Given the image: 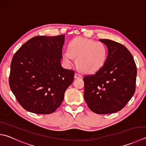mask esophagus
Masks as SVG:
<instances>
[{"mask_svg": "<svg viewBox=\"0 0 146 146\" xmlns=\"http://www.w3.org/2000/svg\"><path fill=\"white\" fill-rule=\"evenodd\" d=\"M74 77H75V78H82V76L81 75H80V74L76 73L75 74V76Z\"/></svg>", "mask_w": 146, "mask_h": 146, "instance_id": "34e87169", "label": "esophagus"}]
</instances>
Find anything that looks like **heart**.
Here are the masks:
<instances>
[{
  "label": "heart",
  "instance_id": "b5f03b06",
  "mask_svg": "<svg viewBox=\"0 0 146 146\" xmlns=\"http://www.w3.org/2000/svg\"><path fill=\"white\" fill-rule=\"evenodd\" d=\"M108 57V48L101 42L84 37L73 39L68 50L62 51L61 58L66 67L71 68L75 62L79 69L86 73H94L104 66Z\"/></svg>",
  "mask_w": 146,
  "mask_h": 146
}]
</instances>
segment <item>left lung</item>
Listing matches in <instances>:
<instances>
[{
  "label": "left lung",
  "mask_w": 146,
  "mask_h": 146,
  "mask_svg": "<svg viewBox=\"0 0 146 146\" xmlns=\"http://www.w3.org/2000/svg\"><path fill=\"white\" fill-rule=\"evenodd\" d=\"M99 41L108 47V59L101 70L84 77V99L93 112L106 115L120 111L132 98L137 67L123 45L108 39Z\"/></svg>",
  "instance_id": "8db88e82"
}]
</instances>
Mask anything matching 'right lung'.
Listing matches in <instances>:
<instances>
[{
	"instance_id": "obj_1",
	"label": "right lung",
	"mask_w": 146,
	"mask_h": 146,
	"mask_svg": "<svg viewBox=\"0 0 146 146\" xmlns=\"http://www.w3.org/2000/svg\"><path fill=\"white\" fill-rule=\"evenodd\" d=\"M64 37H33L14 54L9 82L17 101L27 111L41 115L54 113L72 84L75 72L61 64Z\"/></svg>"
}]
</instances>
